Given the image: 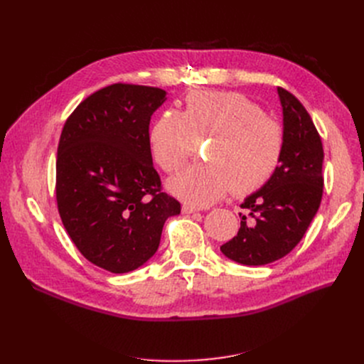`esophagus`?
I'll use <instances>...</instances> for the list:
<instances>
[{
  "mask_svg": "<svg viewBox=\"0 0 364 364\" xmlns=\"http://www.w3.org/2000/svg\"><path fill=\"white\" fill-rule=\"evenodd\" d=\"M181 211H183V214H195V213L199 211V208L192 206V205H188V203H184L183 208H181Z\"/></svg>",
  "mask_w": 364,
  "mask_h": 364,
  "instance_id": "obj_1",
  "label": "esophagus"
}]
</instances>
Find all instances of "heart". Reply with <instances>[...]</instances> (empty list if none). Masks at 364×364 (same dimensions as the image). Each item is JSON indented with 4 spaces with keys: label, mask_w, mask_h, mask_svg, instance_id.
Masks as SVG:
<instances>
[{
    "label": "heart",
    "mask_w": 364,
    "mask_h": 364,
    "mask_svg": "<svg viewBox=\"0 0 364 364\" xmlns=\"http://www.w3.org/2000/svg\"><path fill=\"white\" fill-rule=\"evenodd\" d=\"M214 139L206 156L213 164L192 165L168 181L172 195L196 206H208L236 188L250 195L272 178L280 164L284 134L246 95L233 91H196L183 112L166 110L150 129L153 158L166 171L180 169L198 141Z\"/></svg>",
    "instance_id": "b5f03b06"
}]
</instances>
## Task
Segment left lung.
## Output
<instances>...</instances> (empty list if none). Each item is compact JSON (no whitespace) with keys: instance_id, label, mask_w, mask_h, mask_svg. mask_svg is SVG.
<instances>
[{"instance_id":"obj_1","label":"left lung","mask_w":364,"mask_h":364,"mask_svg":"<svg viewBox=\"0 0 364 364\" xmlns=\"http://www.w3.org/2000/svg\"><path fill=\"white\" fill-rule=\"evenodd\" d=\"M284 144L272 178L240 208L237 235L220 250L243 265H265L288 255L304 237L323 195V146L311 117L294 94L277 88Z\"/></svg>"}]
</instances>
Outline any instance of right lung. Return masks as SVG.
I'll list each match as a JSON object with an SVG mask.
<instances>
[{
	"label": "right lung",
	"instance_id": "right-lung-1",
	"mask_svg": "<svg viewBox=\"0 0 364 364\" xmlns=\"http://www.w3.org/2000/svg\"><path fill=\"white\" fill-rule=\"evenodd\" d=\"M166 100L155 87L113 84L68 118L57 149L55 198L78 251L110 273H128L159 247L180 202L161 192L149 124Z\"/></svg>",
	"mask_w": 364,
	"mask_h": 364
}]
</instances>
